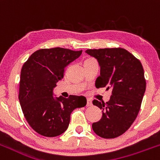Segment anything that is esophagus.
<instances>
[{
    "label": "esophagus",
    "instance_id": "1",
    "mask_svg": "<svg viewBox=\"0 0 160 160\" xmlns=\"http://www.w3.org/2000/svg\"><path fill=\"white\" fill-rule=\"evenodd\" d=\"M92 105V100L91 99H87V107H91V106Z\"/></svg>",
    "mask_w": 160,
    "mask_h": 160
}]
</instances>
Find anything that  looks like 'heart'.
<instances>
[{"label":"heart","instance_id":"b5f03b06","mask_svg":"<svg viewBox=\"0 0 160 160\" xmlns=\"http://www.w3.org/2000/svg\"><path fill=\"white\" fill-rule=\"evenodd\" d=\"M92 58H88V59L85 60V61H88V60H92Z\"/></svg>","mask_w":160,"mask_h":160}]
</instances>
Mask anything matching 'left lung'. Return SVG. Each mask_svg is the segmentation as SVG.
<instances>
[{
	"label": "left lung",
	"instance_id": "left-lung-1",
	"mask_svg": "<svg viewBox=\"0 0 160 160\" xmlns=\"http://www.w3.org/2000/svg\"><path fill=\"white\" fill-rule=\"evenodd\" d=\"M85 52L97 59L100 66L96 88H112L108 102L92 101L102 110V116L92 127L99 137L114 138L124 134L138 114L146 87L143 67L132 53L121 47Z\"/></svg>",
	"mask_w": 160,
	"mask_h": 160
}]
</instances>
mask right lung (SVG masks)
<instances>
[{
  "label": "right lung",
  "mask_w": 160,
  "mask_h": 160,
  "mask_svg": "<svg viewBox=\"0 0 160 160\" xmlns=\"http://www.w3.org/2000/svg\"><path fill=\"white\" fill-rule=\"evenodd\" d=\"M82 50L55 47L36 50L23 64L19 83V99L30 127L46 137H56L68 129L71 113L86 105L84 96L54 98L53 88L64 78L66 66L79 58Z\"/></svg>",
  "instance_id": "add662e5"
}]
</instances>
